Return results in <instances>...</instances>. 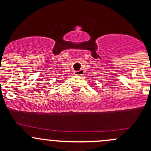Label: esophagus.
Returning a JSON list of instances; mask_svg holds the SVG:
<instances>
[{
	"label": "esophagus",
	"mask_w": 151,
	"mask_h": 151,
	"mask_svg": "<svg viewBox=\"0 0 151 151\" xmlns=\"http://www.w3.org/2000/svg\"><path fill=\"white\" fill-rule=\"evenodd\" d=\"M83 74H84V71H83V70L82 69L79 70V71H76L75 72H74V74L77 76H82L83 75Z\"/></svg>",
	"instance_id": "1"
}]
</instances>
